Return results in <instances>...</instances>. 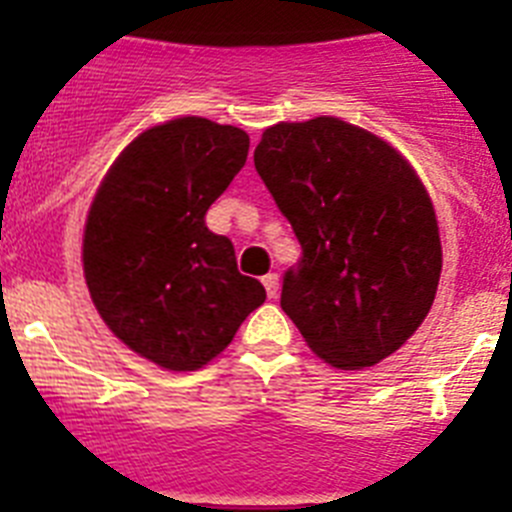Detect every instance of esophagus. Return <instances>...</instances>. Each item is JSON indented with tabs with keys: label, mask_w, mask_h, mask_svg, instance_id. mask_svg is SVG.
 I'll return each mask as SVG.
<instances>
[{
	"label": "esophagus",
	"mask_w": 512,
	"mask_h": 512,
	"mask_svg": "<svg viewBox=\"0 0 512 512\" xmlns=\"http://www.w3.org/2000/svg\"><path fill=\"white\" fill-rule=\"evenodd\" d=\"M261 282H264V287H266V295L274 300V297H277V292H279V277H277V274H266Z\"/></svg>",
	"instance_id": "obj_1"
}]
</instances>
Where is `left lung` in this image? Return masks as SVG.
Instances as JSON below:
<instances>
[{
  "instance_id": "8db88e82",
  "label": "left lung",
  "mask_w": 512,
  "mask_h": 512,
  "mask_svg": "<svg viewBox=\"0 0 512 512\" xmlns=\"http://www.w3.org/2000/svg\"><path fill=\"white\" fill-rule=\"evenodd\" d=\"M253 164L302 246L282 310L307 346L338 369L395 354L431 310L443 264L413 166L338 117L266 128Z\"/></svg>"
}]
</instances>
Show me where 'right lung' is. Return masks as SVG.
<instances>
[{"mask_svg":"<svg viewBox=\"0 0 512 512\" xmlns=\"http://www.w3.org/2000/svg\"><path fill=\"white\" fill-rule=\"evenodd\" d=\"M248 156V135L205 117L148 128L99 184L84 228V279L107 328L171 372L215 359L264 305L230 238L205 223Z\"/></svg>","mask_w":512,"mask_h":512,"instance_id":"obj_1","label":"right lung"}]
</instances>
